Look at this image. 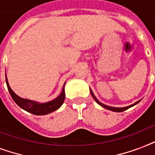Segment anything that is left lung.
Returning a JSON list of instances; mask_svg holds the SVG:
<instances>
[{
	"label": "left lung",
	"instance_id": "8db88e82",
	"mask_svg": "<svg viewBox=\"0 0 155 155\" xmlns=\"http://www.w3.org/2000/svg\"><path fill=\"white\" fill-rule=\"evenodd\" d=\"M90 92H91V95H92V97H93V99L96 101V102H97L98 104H100V105L101 106V107H103V108H106V109H108V110L113 111V112H117V113H120V112H123V111L126 110V109H128V108H131V107H133V106L136 105L137 103H139V102H140V101H138L135 102V103H134L133 104H131V105L126 106V107H122V108H119V107H112V106L106 105V104H104L101 103V102H100L97 99V97H95L94 93L92 92V91L91 90V88H90Z\"/></svg>",
	"mask_w": 155,
	"mask_h": 155
}]
</instances>
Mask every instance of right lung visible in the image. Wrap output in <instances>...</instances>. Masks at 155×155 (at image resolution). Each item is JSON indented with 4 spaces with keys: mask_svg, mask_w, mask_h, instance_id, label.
<instances>
[{
    "mask_svg": "<svg viewBox=\"0 0 155 155\" xmlns=\"http://www.w3.org/2000/svg\"><path fill=\"white\" fill-rule=\"evenodd\" d=\"M6 80V84L8 87V90L10 96L12 97L13 100L17 104H18L20 108L25 110L28 113H32L35 115L41 116V115H47L49 113H52L54 111L57 110L63 104V101L65 100V91H64V86H65L66 82L64 83L63 87V90L61 92L60 95L58 97H56L55 99L52 100L51 101L45 102V103H39V102L35 101H31V100L24 99L21 97H18V95L16 94L15 92H13V90L11 89L10 86L8 84V79L7 76L5 75Z\"/></svg>",
    "mask_w": 155,
    "mask_h": 155,
    "instance_id": "obj_1",
    "label": "right lung"
}]
</instances>
